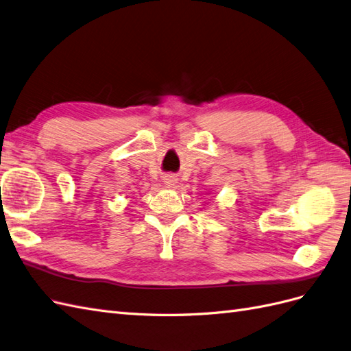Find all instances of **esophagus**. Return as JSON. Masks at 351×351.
<instances>
[{
	"label": "esophagus",
	"mask_w": 351,
	"mask_h": 351,
	"mask_svg": "<svg viewBox=\"0 0 351 351\" xmlns=\"http://www.w3.org/2000/svg\"><path fill=\"white\" fill-rule=\"evenodd\" d=\"M164 184H165V187H174L176 184H177V178H176V176H173V174H167V176H164Z\"/></svg>",
	"instance_id": "esophagus-1"
}]
</instances>
